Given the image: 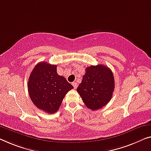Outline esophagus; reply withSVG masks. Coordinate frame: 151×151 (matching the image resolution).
Masks as SVG:
<instances>
[{
	"mask_svg": "<svg viewBox=\"0 0 151 151\" xmlns=\"http://www.w3.org/2000/svg\"><path fill=\"white\" fill-rule=\"evenodd\" d=\"M72 85H73L74 88H75V89H76V87H77V83L75 82V81H74L73 83H72Z\"/></svg>",
	"mask_w": 151,
	"mask_h": 151,
	"instance_id": "1",
	"label": "esophagus"
}]
</instances>
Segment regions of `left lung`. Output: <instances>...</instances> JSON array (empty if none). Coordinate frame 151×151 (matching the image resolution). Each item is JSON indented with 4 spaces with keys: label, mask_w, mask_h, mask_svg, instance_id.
<instances>
[{
    "label": "left lung",
    "mask_w": 151,
    "mask_h": 151,
    "mask_svg": "<svg viewBox=\"0 0 151 151\" xmlns=\"http://www.w3.org/2000/svg\"><path fill=\"white\" fill-rule=\"evenodd\" d=\"M85 72L76 91L88 109H102L112 98L114 89L113 74L102 64L87 67Z\"/></svg>",
    "instance_id": "1"
}]
</instances>
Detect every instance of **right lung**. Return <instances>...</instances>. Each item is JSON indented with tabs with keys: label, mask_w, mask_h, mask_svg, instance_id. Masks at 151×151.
Segmentation results:
<instances>
[{
	"label": "right lung",
	"mask_w": 151,
	"mask_h": 151,
	"mask_svg": "<svg viewBox=\"0 0 151 151\" xmlns=\"http://www.w3.org/2000/svg\"><path fill=\"white\" fill-rule=\"evenodd\" d=\"M73 86L57 73V66L45 62L35 66L28 83L33 104L42 111L53 114L58 111L63 99Z\"/></svg>",
	"instance_id": "1"
}]
</instances>
